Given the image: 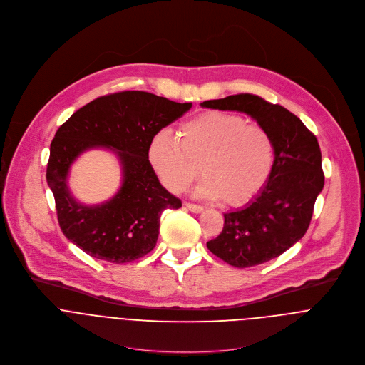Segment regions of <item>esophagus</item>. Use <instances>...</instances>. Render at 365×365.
<instances>
[{
	"label": "esophagus",
	"mask_w": 365,
	"mask_h": 365,
	"mask_svg": "<svg viewBox=\"0 0 365 365\" xmlns=\"http://www.w3.org/2000/svg\"><path fill=\"white\" fill-rule=\"evenodd\" d=\"M185 207L191 211V212H202L204 211V207L202 205H197V204H191V202H187Z\"/></svg>",
	"instance_id": "34e87169"
}]
</instances>
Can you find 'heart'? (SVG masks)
I'll list each match as a JSON object with an SVG mask.
<instances>
[{
    "label": "heart",
    "mask_w": 365,
    "mask_h": 365,
    "mask_svg": "<svg viewBox=\"0 0 365 365\" xmlns=\"http://www.w3.org/2000/svg\"><path fill=\"white\" fill-rule=\"evenodd\" d=\"M148 161L171 192L184 191L202 171L197 194L242 205L268 182L275 147L262 127L248 125L235 114L208 111L185 121L180 137L157 133L148 145Z\"/></svg>",
    "instance_id": "obj_1"
}]
</instances>
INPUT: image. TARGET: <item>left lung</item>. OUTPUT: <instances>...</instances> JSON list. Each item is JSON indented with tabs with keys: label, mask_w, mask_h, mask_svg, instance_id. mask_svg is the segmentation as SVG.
Returning a JSON list of instances; mask_svg holds the SVG:
<instances>
[{
	"label": "left lung",
	"mask_w": 365,
	"mask_h": 365,
	"mask_svg": "<svg viewBox=\"0 0 365 365\" xmlns=\"http://www.w3.org/2000/svg\"><path fill=\"white\" fill-rule=\"evenodd\" d=\"M201 106L244 113L274 141L275 161L268 182L247 205L225 212L221 234L207 242L214 255L232 267L267 262L299 241L309 227L324 187L318 141L297 115L258 96L237 94Z\"/></svg>",
	"instance_id": "8db88e82"
}]
</instances>
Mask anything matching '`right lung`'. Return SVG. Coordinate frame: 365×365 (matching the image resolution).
Instances as JSON below:
<instances>
[{"instance_id": "obj_1", "label": "right lung", "mask_w": 365, "mask_h": 365, "mask_svg": "<svg viewBox=\"0 0 365 365\" xmlns=\"http://www.w3.org/2000/svg\"><path fill=\"white\" fill-rule=\"evenodd\" d=\"M191 107L145 91H123L88 103L58 128L50 147L47 182L61 231L71 242L113 264L138 259L155 247L163 211L182 204L160 184L148 145ZM91 148H107L118 155L123 184L108 202L84 206L71 195L66 178L71 164Z\"/></svg>"}]
</instances>
